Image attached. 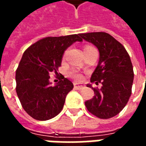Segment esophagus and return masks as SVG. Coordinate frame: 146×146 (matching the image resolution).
<instances>
[{
	"mask_svg": "<svg viewBox=\"0 0 146 146\" xmlns=\"http://www.w3.org/2000/svg\"><path fill=\"white\" fill-rule=\"evenodd\" d=\"M74 87L76 88L79 89V90H80V89H82L84 87V85H83L82 84H78V83H74Z\"/></svg>",
	"mask_w": 146,
	"mask_h": 146,
	"instance_id": "obj_1",
	"label": "esophagus"
}]
</instances>
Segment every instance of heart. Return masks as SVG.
I'll use <instances>...</instances> for the list:
<instances>
[{"label": "heart", "mask_w": 146, "mask_h": 146, "mask_svg": "<svg viewBox=\"0 0 146 146\" xmlns=\"http://www.w3.org/2000/svg\"><path fill=\"white\" fill-rule=\"evenodd\" d=\"M92 48V47H91V46H86L85 48H84V50H85V49H88V48ZM74 76H75L76 78H77V79H80V75H77V74H75Z\"/></svg>", "instance_id": "b5f03b06"}]
</instances>
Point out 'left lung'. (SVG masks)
I'll list each match as a JSON object with an SVG mask.
<instances>
[{"instance_id": "left-lung-1", "label": "left lung", "mask_w": 146, "mask_h": 146, "mask_svg": "<svg viewBox=\"0 0 146 146\" xmlns=\"http://www.w3.org/2000/svg\"><path fill=\"white\" fill-rule=\"evenodd\" d=\"M86 41L98 49L99 60L92 73L91 82L102 84L100 89H94V97L85 102L88 110L101 119L115 116L124 108L130 96L134 71L131 61L124 47L119 41L104 32L80 33Z\"/></svg>"}]
</instances>
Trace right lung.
I'll list each match as a JSON object with an SVG mask.
<instances>
[{
  "label": "right lung",
  "instance_id": "obj_1",
  "mask_svg": "<svg viewBox=\"0 0 146 146\" xmlns=\"http://www.w3.org/2000/svg\"><path fill=\"white\" fill-rule=\"evenodd\" d=\"M76 41L79 34L48 36L27 48L15 73L16 93L22 106L33 119L48 120L60 113L73 83L60 75L61 79L51 86L49 74L57 73L65 51Z\"/></svg>",
  "mask_w": 146,
  "mask_h": 146
}]
</instances>
